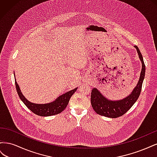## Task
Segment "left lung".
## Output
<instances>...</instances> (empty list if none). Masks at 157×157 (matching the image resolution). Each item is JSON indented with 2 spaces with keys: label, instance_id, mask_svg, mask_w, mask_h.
<instances>
[{
  "label": "left lung",
  "instance_id": "obj_1",
  "mask_svg": "<svg viewBox=\"0 0 157 157\" xmlns=\"http://www.w3.org/2000/svg\"><path fill=\"white\" fill-rule=\"evenodd\" d=\"M136 48L139 58L142 63V69L141 71L139 82L133 90L130 95L126 98L118 101H110L105 98L96 88H94L91 93V104L94 110L98 115L110 118H117L125 114L138 99L142 88L145 73V65L143 56L137 46Z\"/></svg>",
  "mask_w": 157,
  "mask_h": 157
}]
</instances>
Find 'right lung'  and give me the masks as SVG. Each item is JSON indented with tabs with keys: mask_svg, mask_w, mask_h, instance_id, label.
Returning a JSON list of instances; mask_svg holds the SVG:
<instances>
[{
	"mask_svg": "<svg viewBox=\"0 0 157 157\" xmlns=\"http://www.w3.org/2000/svg\"><path fill=\"white\" fill-rule=\"evenodd\" d=\"M15 84L18 96L20 98L21 100L23 102V103L33 113L41 117L55 115L62 112L66 107L67 106L71 97L73 96V94L77 89V88H76L69 92H67V93L61 95V96L57 98L52 103L46 104H36L29 101L23 96L16 81H15Z\"/></svg>",
	"mask_w": 157,
	"mask_h": 157,
	"instance_id": "1",
	"label": "right lung"
}]
</instances>
